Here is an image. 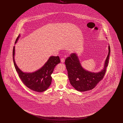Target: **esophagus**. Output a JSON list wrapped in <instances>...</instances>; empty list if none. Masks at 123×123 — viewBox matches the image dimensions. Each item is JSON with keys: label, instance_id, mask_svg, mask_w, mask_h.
<instances>
[{"label": "esophagus", "instance_id": "esophagus-1", "mask_svg": "<svg viewBox=\"0 0 123 123\" xmlns=\"http://www.w3.org/2000/svg\"><path fill=\"white\" fill-rule=\"evenodd\" d=\"M61 62H64L65 61V58H61Z\"/></svg>", "mask_w": 123, "mask_h": 123}]
</instances>
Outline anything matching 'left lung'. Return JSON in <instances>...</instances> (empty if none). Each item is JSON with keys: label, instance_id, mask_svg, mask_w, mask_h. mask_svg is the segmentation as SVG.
Listing matches in <instances>:
<instances>
[{"label": "left lung", "instance_id": "left-lung-1", "mask_svg": "<svg viewBox=\"0 0 123 123\" xmlns=\"http://www.w3.org/2000/svg\"><path fill=\"white\" fill-rule=\"evenodd\" d=\"M108 49V54L105 61L104 68L98 73L91 72L83 69L76 54L72 53L65 59V64L70 82L76 90L82 92L93 89L102 80L109 62L111 51L110 45Z\"/></svg>", "mask_w": 123, "mask_h": 123}]
</instances>
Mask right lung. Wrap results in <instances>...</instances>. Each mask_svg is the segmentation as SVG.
Masks as SVG:
<instances>
[{
  "mask_svg": "<svg viewBox=\"0 0 123 123\" xmlns=\"http://www.w3.org/2000/svg\"><path fill=\"white\" fill-rule=\"evenodd\" d=\"M18 35L16 39V43L19 37ZM15 46L13 49V60L14 65L19 77L22 82L29 89L35 92H44L51 85L52 80L51 74L53 73L55 66L60 62L59 57L51 56L40 69L33 73H24L19 69L14 60Z\"/></svg>",
  "mask_w": 123,
  "mask_h": 123,
  "instance_id": "1",
  "label": "right lung"
}]
</instances>
